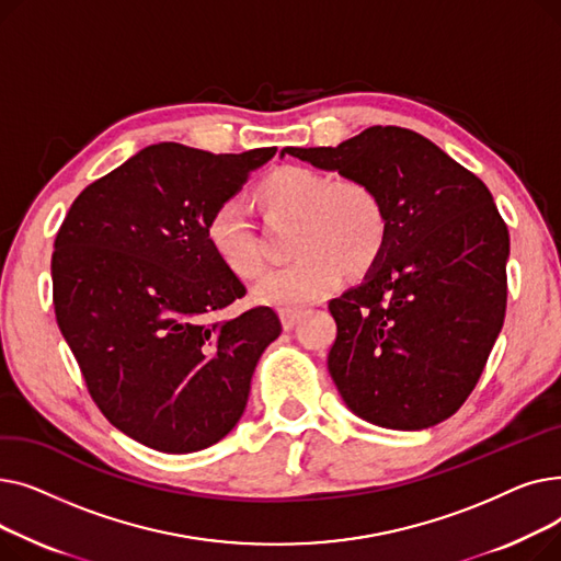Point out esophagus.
<instances>
[{"instance_id": "esophagus-1", "label": "esophagus", "mask_w": 561, "mask_h": 561, "mask_svg": "<svg viewBox=\"0 0 561 561\" xmlns=\"http://www.w3.org/2000/svg\"><path fill=\"white\" fill-rule=\"evenodd\" d=\"M300 318H302V311H293V309H284L282 311V325H284V330H293L300 322Z\"/></svg>"}]
</instances>
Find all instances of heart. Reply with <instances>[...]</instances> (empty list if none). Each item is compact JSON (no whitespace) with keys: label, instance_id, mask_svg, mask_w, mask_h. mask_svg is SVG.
I'll return each mask as SVG.
<instances>
[{"label":"heart","instance_id":"obj_1","mask_svg":"<svg viewBox=\"0 0 561 561\" xmlns=\"http://www.w3.org/2000/svg\"><path fill=\"white\" fill-rule=\"evenodd\" d=\"M254 199L271 220L296 222L290 254L298 259L254 288L259 305L293 311L313 305L343 284L347 268L368 271L385 248V206L359 180L284 165L263 176ZM204 233L231 275L256 279L263 273L259 241L236 204L216 206Z\"/></svg>","mask_w":561,"mask_h":561}]
</instances>
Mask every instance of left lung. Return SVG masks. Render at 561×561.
Listing matches in <instances>:
<instances>
[{
  "label": "left lung",
  "instance_id": "8db88e82",
  "mask_svg": "<svg viewBox=\"0 0 561 561\" xmlns=\"http://www.w3.org/2000/svg\"><path fill=\"white\" fill-rule=\"evenodd\" d=\"M368 184L387 239L364 282L330 302L328 355L352 414L427 430L466 402L503 330L510 231L482 180L425 136L368 127L336 147H284Z\"/></svg>",
  "mask_w": 561,
  "mask_h": 561
}]
</instances>
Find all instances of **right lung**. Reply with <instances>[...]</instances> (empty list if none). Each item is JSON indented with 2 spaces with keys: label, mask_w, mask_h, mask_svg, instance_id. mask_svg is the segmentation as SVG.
Returning a JSON list of instances; mask_svg holds the SVG:
<instances>
[{
  "label": "right lung",
  "mask_w": 561,
  "mask_h": 561,
  "mask_svg": "<svg viewBox=\"0 0 561 561\" xmlns=\"http://www.w3.org/2000/svg\"><path fill=\"white\" fill-rule=\"evenodd\" d=\"M277 147L211 154L150 145L72 202L51 254L54 311L113 427L159 453L209 448L241 421L254 368L279 334L206 243V220Z\"/></svg>",
  "instance_id": "1"
}]
</instances>
